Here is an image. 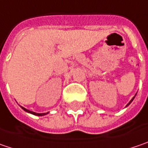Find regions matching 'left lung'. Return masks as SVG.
Returning a JSON list of instances; mask_svg holds the SVG:
<instances>
[{"mask_svg": "<svg viewBox=\"0 0 148 148\" xmlns=\"http://www.w3.org/2000/svg\"><path fill=\"white\" fill-rule=\"evenodd\" d=\"M135 96H136V95H135ZM135 96H134V97H133V98H132V100H130V102H129V103H128V104H127V105H126V106H129V105H130V104H131V103H132V100H134Z\"/></svg>", "mask_w": 148, "mask_h": 148, "instance_id": "left-lung-1", "label": "left lung"}]
</instances>
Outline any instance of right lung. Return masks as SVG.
Returning <instances> with one entry per match:
<instances>
[{
	"label": "right lung",
	"mask_w": 148,
	"mask_h": 148,
	"mask_svg": "<svg viewBox=\"0 0 148 148\" xmlns=\"http://www.w3.org/2000/svg\"><path fill=\"white\" fill-rule=\"evenodd\" d=\"M22 107V110H24L25 111H27V112H28V113H31V114H32V115H35V116H45V115H47L48 112H47V113H36V112H33V111H31V110H27V109L24 108V107H22V106H21Z\"/></svg>",
	"instance_id": "right-lung-1"
}]
</instances>
